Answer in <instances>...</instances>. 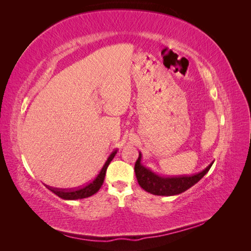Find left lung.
Returning a JSON list of instances; mask_svg holds the SVG:
<instances>
[{
  "label": "left lung",
  "mask_w": 251,
  "mask_h": 251,
  "mask_svg": "<svg viewBox=\"0 0 251 251\" xmlns=\"http://www.w3.org/2000/svg\"><path fill=\"white\" fill-rule=\"evenodd\" d=\"M141 153H139V157H138L135 164V174L138 183L149 193L162 196L177 195L190 189L191 186H193L204 177L208 173V170L210 169L211 165L214 164V162H212L202 172L192 176L162 177V176H158L143 166L141 164Z\"/></svg>",
  "instance_id": "obj_1"
}]
</instances>
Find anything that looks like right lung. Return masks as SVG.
Returning a JSON list of instances; mask_svg holds the SVG:
<instances>
[{"instance_id":"obj_1","label":"right lung","mask_w":251,"mask_h":251,"mask_svg":"<svg viewBox=\"0 0 251 251\" xmlns=\"http://www.w3.org/2000/svg\"><path fill=\"white\" fill-rule=\"evenodd\" d=\"M117 153V150H114L110 154V156L106 159V162L104 163L103 167L101 168L100 173L97 175L92 182H89L85 186H82V188H77V189H70V190H66V189H58V188H51V186L47 185V189L50 190L52 193L56 194L57 196H59L62 200H81V199H86V197H89L94 195L95 193H97L99 189L101 188V185L103 183L104 180V176L106 168H108L109 164L111 163L112 159L115 156V154Z\"/></svg>"}]
</instances>
